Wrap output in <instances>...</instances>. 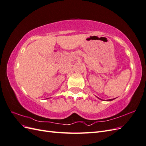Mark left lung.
<instances>
[{
    "label": "left lung",
    "instance_id": "1",
    "mask_svg": "<svg viewBox=\"0 0 146 146\" xmlns=\"http://www.w3.org/2000/svg\"><path fill=\"white\" fill-rule=\"evenodd\" d=\"M99 99H100V98H98ZM114 99H108V100H107V101H111V100H114ZM100 100H102V99H100Z\"/></svg>",
    "mask_w": 146,
    "mask_h": 146
}]
</instances>
